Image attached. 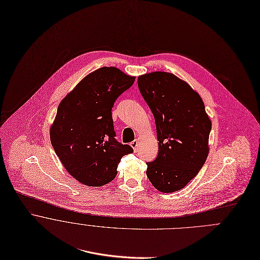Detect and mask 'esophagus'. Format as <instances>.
<instances>
[{"instance_id":"1","label":"esophagus","mask_w":260,"mask_h":260,"mask_svg":"<svg viewBox=\"0 0 260 260\" xmlns=\"http://www.w3.org/2000/svg\"><path fill=\"white\" fill-rule=\"evenodd\" d=\"M138 146H139V140H135L131 143V147L134 149L135 152L138 151Z\"/></svg>"}]
</instances>
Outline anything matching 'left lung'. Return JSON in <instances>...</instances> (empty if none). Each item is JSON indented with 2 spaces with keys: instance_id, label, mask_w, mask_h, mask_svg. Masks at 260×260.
<instances>
[{
  "instance_id": "1",
  "label": "left lung",
  "mask_w": 260,
  "mask_h": 260,
  "mask_svg": "<svg viewBox=\"0 0 260 260\" xmlns=\"http://www.w3.org/2000/svg\"><path fill=\"white\" fill-rule=\"evenodd\" d=\"M138 85L154 114L158 141V154L147 162V176L159 192L179 191L205 164L211 119L199 93L172 73L141 75Z\"/></svg>"
}]
</instances>
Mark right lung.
Returning a JSON list of instances; mask_svg holds the SVG:
<instances>
[{
	"mask_svg": "<svg viewBox=\"0 0 260 260\" xmlns=\"http://www.w3.org/2000/svg\"><path fill=\"white\" fill-rule=\"evenodd\" d=\"M135 79L116 67H102L86 75L57 108L50 127L53 149L66 171L85 186L111 182L120 158L134 152L115 140L111 108Z\"/></svg>",
	"mask_w": 260,
	"mask_h": 260,
	"instance_id": "1",
	"label": "right lung"
}]
</instances>
